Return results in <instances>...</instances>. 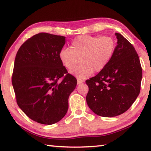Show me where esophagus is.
Wrapping results in <instances>:
<instances>
[{
	"mask_svg": "<svg viewBox=\"0 0 151 151\" xmlns=\"http://www.w3.org/2000/svg\"><path fill=\"white\" fill-rule=\"evenodd\" d=\"M83 82H84V81H82V80H80L78 78L77 79V84H81V83H82Z\"/></svg>",
	"mask_w": 151,
	"mask_h": 151,
	"instance_id": "esophagus-1",
	"label": "esophagus"
}]
</instances>
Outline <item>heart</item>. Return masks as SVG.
Listing matches in <instances>:
<instances>
[{
	"label": "heart",
	"mask_w": 151,
	"mask_h": 151,
	"mask_svg": "<svg viewBox=\"0 0 151 151\" xmlns=\"http://www.w3.org/2000/svg\"><path fill=\"white\" fill-rule=\"evenodd\" d=\"M115 41L109 36H79L70 43V49L63 47L59 58L63 66L72 70L81 60L82 63L71 70L78 79H84L93 72H100L110 62L115 49Z\"/></svg>",
	"instance_id": "b5f03b06"
}]
</instances>
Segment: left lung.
Instances as JSON below:
<instances>
[{"label":"left lung","instance_id":"8db88e82","mask_svg":"<svg viewBox=\"0 0 151 151\" xmlns=\"http://www.w3.org/2000/svg\"><path fill=\"white\" fill-rule=\"evenodd\" d=\"M110 62L97 75L86 81L89 108L102 117H115L127 111L139 95L142 68L133 45L119 33Z\"/></svg>","mask_w":151,"mask_h":151}]
</instances>
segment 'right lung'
<instances>
[{"instance_id": "add662e5", "label": "right lung", "mask_w": 151, "mask_h": 151, "mask_svg": "<svg viewBox=\"0 0 151 151\" xmlns=\"http://www.w3.org/2000/svg\"><path fill=\"white\" fill-rule=\"evenodd\" d=\"M65 37L40 33L24 41L16 54L12 85L16 101L27 116L52 124L65 116L76 79L59 58Z\"/></svg>"}]
</instances>
